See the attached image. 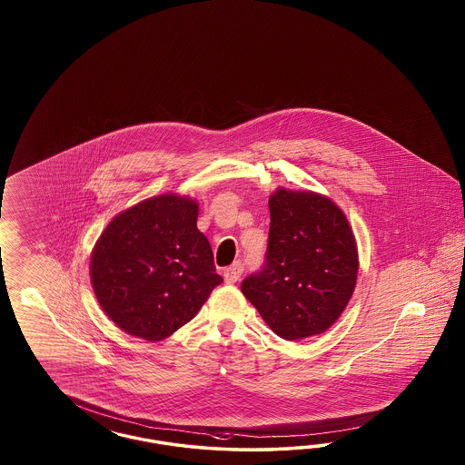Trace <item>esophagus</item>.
<instances>
[{
  "label": "esophagus",
  "mask_w": 465,
  "mask_h": 465,
  "mask_svg": "<svg viewBox=\"0 0 465 465\" xmlns=\"http://www.w3.org/2000/svg\"><path fill=\"white\" fill-rule=\"evenodd\" d=\"M242 272H243V264L240 261H235L232 266L225 269V282L230 284L239 282Z\"/></svg>",
  "instance_id": "1"
}]
</instances>
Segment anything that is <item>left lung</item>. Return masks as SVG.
<instances>
[{
	"label": "left lung",
	"mask_w": 465,
	"mask_h": 465,
	"mask_svg": "<svg viewBox=\"0 0 465 465\" xmlns=\"http://www.w3.org/2000/svg\"><path fill=\"white\" fill-rule=\"evenodd\" d=\"M269 213L264 264L240 290L280 338L321 334L338 321L356 284L351 226L331 199L315 193L278 189Z\"/></svg>",
	"instance_id": "8db88e82"
}]
</instances>
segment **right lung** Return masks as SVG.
I'll return each instance as SVG.
<instances>
[{"label": "right lung", "instance_id": "add662e5", "mask_svg": "<svg viewBox=\"0 0 465 465\" xmlns=\"http://www.w3.org/2000/svg\"><path fill=\"white\" fill-rule=\"evenodd\" d=\"M196 222L194 201L165 194L117 214L100 235L90 262L94 292L127 334L169 338L223 282Z\"/></svg>", "mask_w": 465, "mask_h": 465}]
</instances>
